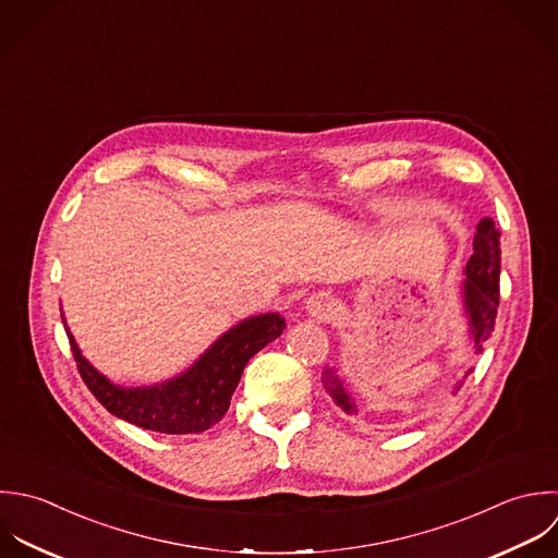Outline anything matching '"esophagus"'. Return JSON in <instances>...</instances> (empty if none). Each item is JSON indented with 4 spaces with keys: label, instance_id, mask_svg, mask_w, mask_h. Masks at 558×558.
<instances>
[{
    "label": "esophagus",
    "instance_id": "1",
    "mask_svg": "<svg viewBox=\"0 0 558 558\" xmlns=\"http://www.w3.org/2000/svg\"><path fill=\"white\" fill-rule=\"evenodd\" d=\"M306 311L313 317H317L319 322H328L337 315L339 304H337V298L330 291H317L306 300Z\"/></svg>",
    "mask_w": 558,
    "mask_h": 558
}]
</instances>
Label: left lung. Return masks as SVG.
Instances as JSON below:
<instances>
[{
	"instance_id": "8db88e82",
	"label": "left lung",
	"mask_w": 558,
	"mask_h": 558,
	"mask_svg": "<svg viewBox=\"0 0 558 558\" xmlns=\"http://www.w3.org/2000/svg\"><path fill=\"white\" fill-rule=\"evenodd\" d=\"M465 274V308L472 322L474 345L481 352L496 328L500 304V232L496 230L492 219H483L478 223L474 236V254L468 260ZM324 387L341 411L356 413L354 402L343 389V383L339 380L335 367L324 372Z\"/></svg>"
}]
</instances>
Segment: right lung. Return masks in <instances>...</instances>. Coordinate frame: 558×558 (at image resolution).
<instances>
[{
    "label": "right lung",
    "mask_w": 558,
    "mask_h": 558,
    "mask_svg": "<svg viewBox=\"0 0 558 558\" xmlns=\"http://www.w3.org/2000/svg\"><path fill=\"white\" fill-rule=\"evenodd\" d=\"M282 328L280 315L245 319L226 332L189 372L149 389L112 385L82 359L69 332L66 337L84 385L108 413L151 433L197 435L226 415L247 361L278 339Z\"/></svg>",
    "instance_id": "add662e5"
}]
</instances>
